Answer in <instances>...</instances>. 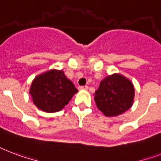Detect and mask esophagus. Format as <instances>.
<instances>
[{
  "label": "esophagus",
  "instance_id": "obj_1",
  "mask_svg": "<svg viewBox=\"0 0 161 161\" xmlns=\"http://www.w3.org/2000/svg\"><path fill=\"white\" fill-rule=\"evenodd\" d=\"M78 89H79V90H87V89H88V86H79V87H78Z\"/></svg>",
  "mask_w": 161,
  "mask_h": 161
}]
</instances>
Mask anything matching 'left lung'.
I'll return each instance as SVG.
<instances>
[{"label": "left lung", "instance_id": "left-lung-1", "mask_svg": "<svg viewBox=\"0 0 161 161\" xmlns=\"http://www.w3.org/2000/svg\"><path fill=\"white\" fill-rule=\"evenodd\" d=\"M134 99L132 82L121 74H112L103 79L94 93L98 109L106 116H116L131 108Z\"/></svg>", "mask_w": 161, "mask_h": 161}]
</instances>
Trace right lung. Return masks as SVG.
Wrapping results in <instances>:
<instances>
[{
    "label": "right lung",
    "instance_id": "add662e5",
    "mask_svg": "<svg viewBox=\"0 0 161 161\" xmlns=\"http://www.w3.org/2000/svg\"><path fill=\"white\" fill-rule=\"evenodd\" d=\"M77 92L63 71L52 69L34 78L29 94L40 110L51 113L62 110Z\"/></svg>",
    "mask_w": 161,
    "mask_h": 161
}]
</instances>
